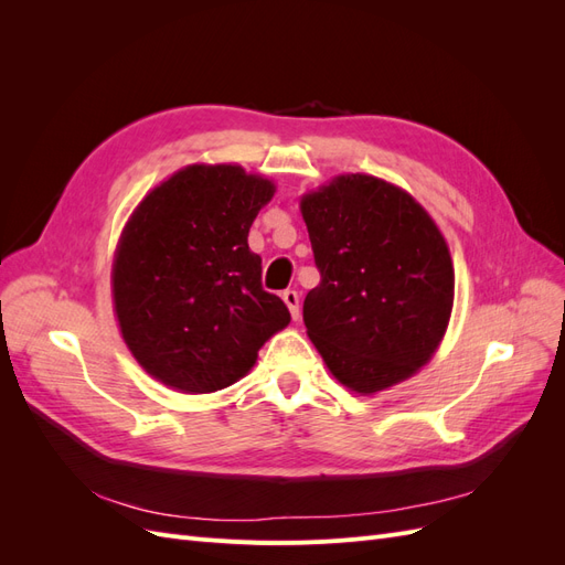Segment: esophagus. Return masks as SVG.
Here are the masks:
<instances>
[{"label":"esophagus","instance_id":"obj_1","mask_svg":"<svg viewBox=\"0 0 565 565\" xmlns=\"http://www.w3.org/2000/svg\"><path fill=\"white\" fill-rule=\"evenodd\" d=\"M282 301L287 303L289 313H292V318L297 320V318H299V292H295V289H285V292H282Z\"/></svg>","mask_w":565,"mask_h":565}]
</instances>
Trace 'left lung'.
<instances>
[{
	"instance_id": "1",
	"label": "left lung",
	"mask_w": 565,
	"mask_h": 565,
	"mask_svg": "<svg viewBox=\"0 0 565 565\" xmlns=\"http://www.w3.org/2000/svg\"><path fill=\"white\" fill-rule=\"evenodd\" d=\"M320 285L303 299L309 339L334 377L377 393L431 361L455 270L434 218L398 185L344 174L301 198Z\"/></svg>"
}]
</instances>
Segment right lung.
<instances>
[{"mask_svg": "<svg viewBox=\"0 0 565 565\" xmlns=\"http://www.w3.org/2000/svg\"><path fill=\"white\" fill-rule=\"evenodd\" d=\"M273 193L237 164H191L134 210L115 252L113 301L125 344L158 382L226 388L287 328V306L262 287V256L247 245Z\"/></svg>", "mask_w": 565, "mask_h": 565, "instance_id": "right-lung-1", "label": "right lung"}]
</instances>
